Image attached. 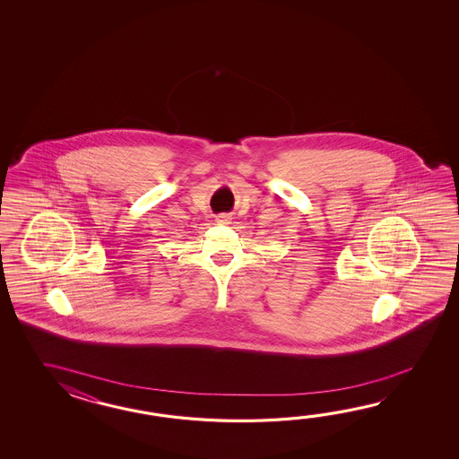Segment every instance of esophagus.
Masks as SVG:
<instances>
[{
    "instance_id": "obj_1",
    "label": "esophagus",
    "mask_w": 459,
    "mask_h": 459,
    "mask_svg": "<svg viewBox=\"0 0 459 459\" xmlns=\"http://www.w3.org/2000/svg\"><path fill=\"white\" fill-rule=\"evenodd\" d=\"M216 223L230 225L231 223V216L228 215V213H221V215L216 216Z\"/></svg>"
}]
</instances>
